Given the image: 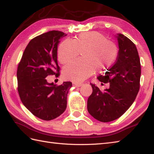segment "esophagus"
Listing matches in <instances>:
<instances>
[{
    "mask_svg": "<svg viewBox=\"0 0 154 154\" xmlns=\"http://www.w3.org/2000/svg\"><path fill=\"white\" fill-rule=\"evenodd\" d=\"M73 84V85L75 87H81V86L83 85V83H74Z\"/></svg>",
    "mask_w": 154,
    "mask_h": 154,
    "instance_id": "1",
    "label": "esophagus"
}]
</instances>
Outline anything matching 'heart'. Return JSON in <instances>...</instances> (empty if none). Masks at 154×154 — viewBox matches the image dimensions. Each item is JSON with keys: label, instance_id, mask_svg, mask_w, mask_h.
I'll return each mask as SVG.
<instances>
[{"label": "heart", "instance_id": "b5f03b06", "mask_svg": "<svg viewBox=\"0 0 154 154\" xmlns=\"http://www.w3.org/2000/svg\"><path fill=\"white\" fill-rule=\"evenodd\" d=\"M79 52L83 60L75 61L66 65L63 70L65 79L81 83L95 71V67L107 68L115 61L117 48L113 42L97 32L80 34L73 40H65L59 45L57 58L66 64L78 56Z\"/></svg>", "mask_w": 154, "mask_h": 154}]
</instances>
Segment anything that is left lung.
I'll use <instances>...</instances> for the list:
<instances>
[{
  "mask_svg": "<svg viewBox=\"0 0 154 154\" xmlns=\"http://www.w3.org/2000/svg\"><path fill=\"white\" fill-rule=\"evenodd\" d=\"M119 50L116 61L105 75L97 77L100 82L110 83L101 91L91 84L93 93L87 100L88 112L100 122L119 119L132 105L140 89L141 65L135 44L122 34L116 35Z\"/></svg>",
  "mask_w": 154,
  "mask_h": 154,
  "instance_id": "1",
  "label": "left lung"
}]
</instances>
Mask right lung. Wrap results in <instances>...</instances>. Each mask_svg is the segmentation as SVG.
Wrapping results in <instances>:
<instances>
[{"instance_id":"1","label":"right lung","mask_w":154,"mask_h":154,"mask_svg":"<svg viewBox=\"0 0 154 154\" xmlns=\"http://www.w3.org/2000/svg\"><path fill=\"white\" fill-rule=\"evenodd\" d=\"M63 32L50 31L29 42L18 66V91L22 103L34 116L51 120L60 116L66 109L67 97L72 83L61 85L49 83L45 77H58L57 46Z\"/></svg>"}]
</instances>
